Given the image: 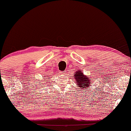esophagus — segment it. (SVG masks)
<instances>
[{"label":"esophagus","instance_id":"1","mask_svg":"<svg viewBox=\"0 0 131 131\" xmlns=\"http://www.w3.org/2000/svg\"><path fill=\"white\" fill-rule=\"evenodd\" d=\"M66 71H61V72H59V73L62 75H65L66 74Z\"/></svg>","mask_w":131,"mask_h":131}]
</instances>
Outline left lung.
<instances>
[{"instance_id": "1", "label": "left lung", "mask_w": 131, "mask_h": 131, "mask_svg": "<svg viewBox=\"0 0 131 131\" xmlns=\"http://www.w3.org/2000/svg\"><path fill=\"white\" fill-rule=\"evenodd\" d=\"M74 77L76 80V83L77 84L78 87L81 89H85L88 88V87H90L92 85V79L91 77H88V76L84 74L82 71L79 70L75 72V74H74Z\"/></svg>"}]
</instances>
